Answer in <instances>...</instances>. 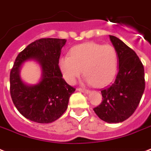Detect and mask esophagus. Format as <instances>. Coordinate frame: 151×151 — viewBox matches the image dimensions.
<instances>
[{
	"mask_svg": "<svg viewBox=\"0 0 151 151\" xmlns=\"http://www.w3.org/2000/svg\"><path fill=\"white\" fill-rule=\"evenodd\" d=\"M78 91H80V92H85V93H87V94L90 92L89 90L85 89V88H78Z\"/></svg>",
	"mask_w": 151,
	"mask_h": 151,
	"instance_id": "esophagus-1",
	"label": "esophagus"
}]
</instances>
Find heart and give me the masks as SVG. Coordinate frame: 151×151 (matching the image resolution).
Listing matches in <instances>:
<instances>
[{"instance_id": "obj_1", "label": "heart", "mask_w": 151, "mask_h": 151, "mask_svg": "<svg viewBox=\"0 0 151 151\" xmlns=\"http://www.w3.org/2000/svg\"><path fill=\"white\" fill-rule=\"evenodd\" d=\"M117 63L118 55L114 46L88 42L73 47L70 56L61 57L59 65L69 84H74L84 69L86 82L103 87L114 78Z\"/></svg>"}]
</instances>
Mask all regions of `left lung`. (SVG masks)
Listing matches in <instances>:
<instances>
[{"mask_svg":"<svg viewBox=\"0 0 151 151\" xmlns=\"http://www.w3.org/2000/svg\"><path fill=\"white\" fill-rule=\"evenodd\" d=\"M117 50L119 70L114 82L101 90L103 101L93 110L108 123H119L131 116L140 102L145 89L144 67L132 48L119 38L110 35Z\"/></svg>","mask_w":151,"mask_h":151,"instance_id":"1","label":"left lung"}]
</instances>
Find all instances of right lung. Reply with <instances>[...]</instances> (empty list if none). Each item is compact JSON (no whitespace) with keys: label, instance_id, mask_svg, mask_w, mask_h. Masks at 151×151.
<instances>
[{"label":"right lung","instance_id":"1","mask_svg":"<svg viewBox=\"0 0 151 151\" xmlns=\"http://www.w3.org/2000/svg\"><path fill=\"white\" fill-rule=\"evenodd\" d=\"M66 39L41 38L19 52L10 72V94L19 112L37 123H51L61 117L75 88L65 81L59 66L62 48ZM41 64L43 78L34 86L25 85L20 79V66L27 59Z\"/></svg>","mask_w":151,"mask_h":151}]
</instances>
